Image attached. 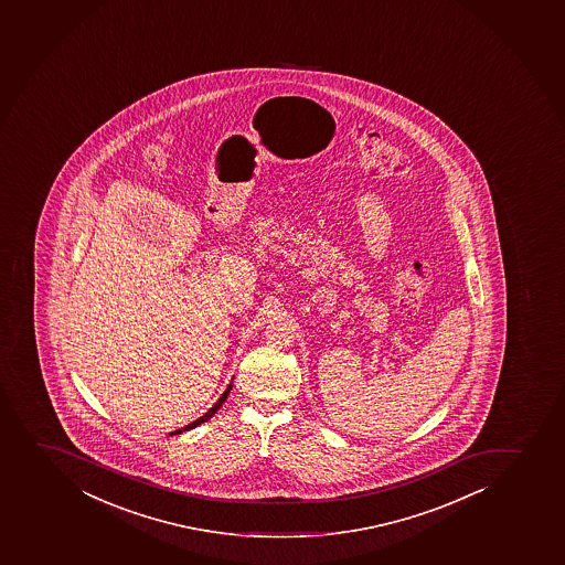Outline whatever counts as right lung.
<instances>
[{
	"mask_svg": "<svg viewBox=\"0 0 565 565\" xmlns=\"http://www.w3.org/2000/svg\"><path fill=\"white\" fill-rule=\"evenodd\" d=\"M230 391H232V384L227 385V390L222 393L221 398L216 401L215 406L211 407L210 412L207 414L202 415L200 419L194 420V423H191V425H186L185 428H181V430H175L170 434V436H175V434H181V431L191 430V428H196V426L202 425V423H205V420H210L213 415L221 409L222 404H224V401H226L227 395H230Z\"/></svg>",
	"mask_w": 565,
	"mask_h": 565,
	"instance_id": "1",
	"label": "right lung"
}]
</instances>
